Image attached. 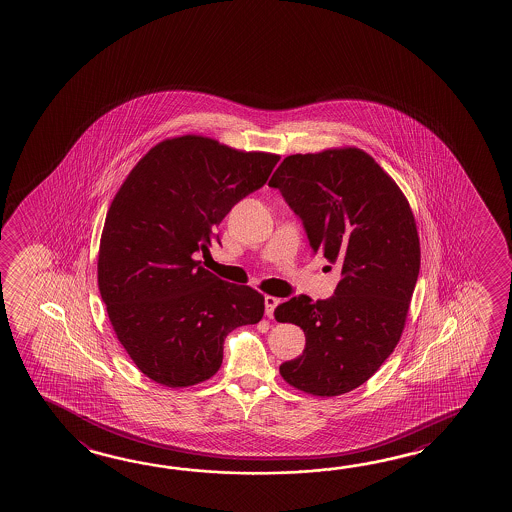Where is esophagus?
<instances>
[{"label":"esophagus","mask_w":512,"mask_h":512,"mask_svg":"<svg viewBox=\"0 0 512 512\" xmlns=\"http://www.w3.org/2000/svg\"><path fill=\"white\" fill-rule=\"evenodd\" d=\"M278 303H280V300L275 298V296H266V298H264V305H266V316H268V318H273V314H275V309H277Z\"/></svg>","instance_id":"obj_1"}]
</instances>
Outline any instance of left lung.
<instances>
[{"mask_svg": "<svg viewBox=\"0 0 512 512\" xmlns=\"http://www.w3.org/2000/svg\"><path fill=\"white\" fill-rule=\"evenodd\" d=\"M302 219L312 252L341 269L334 296H293L275 318L305 332L287 384L337 396L362 386L402 336L419 275V237L407 198L359 148L285 157L269 180ZM328 269L332 266H327Z\"/></svg>", "mask_w": 512, "mask_h": 512, "instance_id": "8db88e82", "label": "left lung"}]
</instances>
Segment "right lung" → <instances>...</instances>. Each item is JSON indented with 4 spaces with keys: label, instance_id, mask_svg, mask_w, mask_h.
Returning a JSON list of instances; mask_svg holds the SVG:
<instances>
[{
    "label": "right lung",
    "instance_id": "right-lung-1",
    "mask_svg": "<svg viewBox=\"0 0 512 512\" xmlns=\"http://www.w3.org/2000/svg\"><path fill=\"white\" fill-rule=\"evenodd\" d=\"M280 160L202 135L153 146L110 203L98 285L135 366L157 384L187 387L216 375L225 337L255 325L264 296L200 266L235 203L266 184Z\"/></svg>",
    "mask_w": 512,
    "mask_h": 512
}]
</instances>
